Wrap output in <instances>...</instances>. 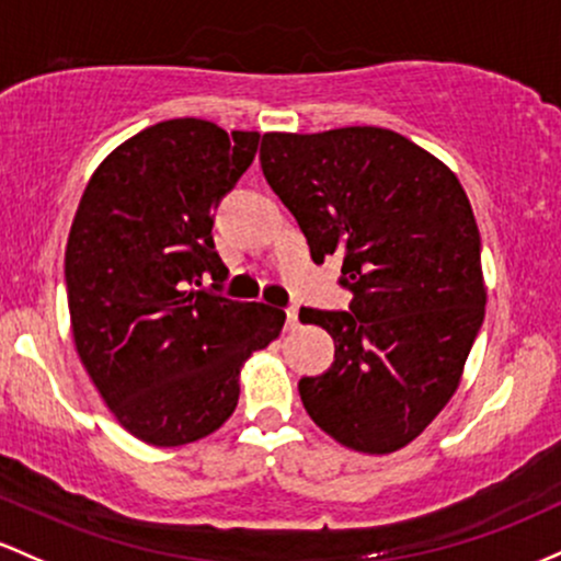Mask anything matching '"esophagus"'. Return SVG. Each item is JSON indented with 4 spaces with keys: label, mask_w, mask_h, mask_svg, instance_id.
<instances>
[{
    "label": "esophagus",
    "mask_w": 561,
    "mask_h": 561,
    "mask_svg": "<svg viewBox=\"0 0 561 561\" xmlns=\"http://www.w3.org/2000/svg\"><path fill=\"white\" fill-rule=\"evenodd\" d=\"M286 325H288V329H297V325H299V307H288V310H286Z\"/></svg>",
    "instance_id": "1"
}]
</instances>
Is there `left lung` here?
<instances>
[{
    "mask_svg": "<svg viewBox=\"0 0 561 561\" xmlns=\"http://www.w3.org/2000/svg\"><path fill=\"white\" fill-rule=\"evenodd\" d=\"M260 161L314 262L342 254L350 312L301 307L333 336V363L305 376V411L357 453H394L448 405L484 318L480 230L461 182L381 127L267 131Z\"/></svg>",
    "mask_w": 561,
    "mask_h": 561,
    "instance_id": "obj_1",
    "label": "left lung"
}]
</instances>
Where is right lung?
I'll use <instances>...</instances> for the list:
<instances>
[{"label":"right lung","instance_id":"1","mask_svg":"<svg viewBox=\"0 0 561 561\" xmlns=\"http://www.w3.org/2000/svg\"><path fill=\"white\" fill-rule=\"evenodd\" d=\"M260 131L169 118L94 169L66 247L77 352L118 424L156 448L196 443L232 416L243 363L286 312L198 288L225 280L214 217L254 161ZM217 288V283H211Z\"/></svg>","mask_w":561,"mask_h":561}]
</instances>
